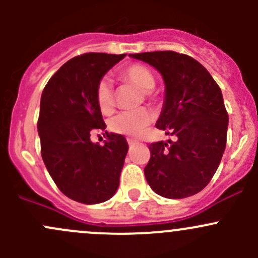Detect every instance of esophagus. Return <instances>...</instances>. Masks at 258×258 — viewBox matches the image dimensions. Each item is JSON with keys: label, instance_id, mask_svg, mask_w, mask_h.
Returning a JSON list of instances; mask_svg holds the SVG:
<instances>
[{"label": "esophagus", "instance_id": "esophagus-1", "mask_svg": "<svg viewBox=\"0 0 258 258\" xmlns=\"http://www.w3.org/2000/svg\"><path fill=\"white\" fill-rule=\"evenodd\" d=\"M127 142H128L130 146H134V145L139 144V141H137V140H135V139H127Z\"/></svg>", "mask_w": 258, "mask_h": 258}]
</instances>
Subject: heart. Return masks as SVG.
I'll list each match as a JSON object with an SVG mask.
<instances>
[{
  "mask_svg": "<svg viewBox=\"0 0 258 258\" xmlns=\"http://www.w3.org/2000/svg\"><path fill=\"white\" fill-rule=\"evenodd\" d=\"M122 77L145 93H150L156 86L155 76L151 70L144 64H131L123 70ZM96 101L103 113H110L113 110L112 86H111L110 80L106 77L98 82L97 88H96ZM151 121H152V114L145 108L137 111H126V112L118 113L111 119L110 128L116 134L135 136V135L141 134L151 123Z\"/></svg>",
  "mask_w": 258,
  "mask_h": 258,
  "instance_id": "1",
  "label": "heart"
}]
</instances>
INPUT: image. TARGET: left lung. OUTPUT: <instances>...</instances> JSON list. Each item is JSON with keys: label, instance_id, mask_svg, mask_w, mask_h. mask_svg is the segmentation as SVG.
Returning <instances> with one entry per match:
<instances>
[{"label": "left lung", "instance_id": "obj_1", "mask_svg": "<svg viewBox=\"0 0 258 258\" xmlns=\"http://www.w3.org/2000/svg\"><path fill=\"white\" fill-rule=\"evenodd\" d=\"M157 70L165 101L156 127L175 141L148 146L145 176L166 199H186L209 184L226 148L228 114L222 92L210 72L192 57L173 51L130 54Z\"/></svg>", "mask_w": 258, "mask_h": 258}]
</instances>
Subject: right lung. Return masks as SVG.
<instances>
[{
    "mask_svg": "<svg viewBox=\"0 0 258 258\" xmlns=\"http://www.w3.org/2000/svg\"><path fill=\"white\" fill-rule=\"evenodd\" d=\"M124 56L74 57L49 79L41 96L37 130L42 160L59 191L81 204L105 202L118 188L128 151L126 139L105 131L108 140L100 146L89 137L106 128L96 101L98 82Z\"/></svg>",
    "mask_w": 258,
    "mask_h": 258,
    "instance_id": "right-lung-1",
    "label": "right lung"
}]
</instances>
